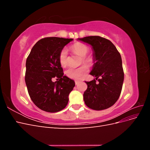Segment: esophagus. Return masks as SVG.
Returning <instances> with one entry per match:
<instances>
[{"label":"esophagus","mask_w":150,"mask_h":150,"mask_svg":"<svg viewBox=\"0 0 150 150\" xmlns=\"http://www.w3.org/2000/svg\"><path fill=\"white\" fill-rule=\"evenodd\" d=\"M79 81H75V84H79Z\"/></svg>","instance_id":"1"}]
</instances>
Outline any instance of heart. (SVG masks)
<instances>
[{"mask_svg":"<svg viewBox=\"0 0 150 150\" xmlns=\"http://www.w3.org/2000/svg\"><path fill=\"white\" fill-rule=\"evenodd\" d=\"M71 49L76 55L81 57V62L87 66H91L94 64V59L91 56H86L89 52V47L82 42L75 43ZM59 61L61 66L66 67L69 64V57L66 49H62L59 54ZM88 71V67L82 66L78 68H70L66 71V76L71 79L79 80L83 78Z\"/></svg>","mask_w":150,"mask_h":150,"instance_id":"1","label":"heart"}]
</instances>
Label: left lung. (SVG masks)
I'll list each match as a JSON object with an SVG mask.
<instances>
[{"mask_svg": "<svg viewBox=\"0 0 150 150\" xmlns=\"http://www.w3.org/2000/svg\"><path fill=\"white\" fill-rule=\"evenodd\" d=\"M78 40L91 45L93 51L94 64L90 74L96 79L86 82L88 88L83 94L84 103L94 110H106L117 101L121 94L124 72L120 54L110 40L100 36Z\"/></svg>", "mask_w": 150, "mask_h": 150, "instance_id": "8db88e82", "label": "left lung"}]
</instances>
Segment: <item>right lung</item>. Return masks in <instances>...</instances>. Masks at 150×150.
Returning a JSON list of instances; mask_svg holds the SVG:
<instances>
[{
    "mask_svg": "<svg viewBox=\"0 0 150 150\" xmlns=\"http://www.w3.org/2000/svg\"><path fill=\"white\" fill-rule=\"evenodd\" d=\"M73 40L51 37L35 43L26 60L25 81L31 100L41 110L60 111L69 101L74 81L64 76L59 61L61 51ZM56 76L59 80L53 82Z\"/></svg>",
    "mask_w": 150,
    "mask_h": 150,
    "instance_id": "obj_1",
    "label": "right lung"
}]
</instances>
